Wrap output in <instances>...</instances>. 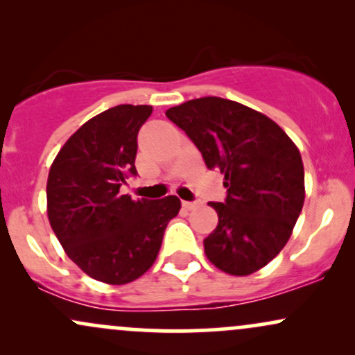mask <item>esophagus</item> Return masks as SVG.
I'll return each mask as SVG.
<instances>
[{
    "label": "esophagus",
    "instance_id": "obj_1",
    "mask_svg": "<svg viewBox=\"0 0 355 355\" xmlns=\"http://www.w3.org/2000/svg\"><path fill=\"white\" fill-rule=\"evenodd\" d=\"M182 205L185 210H195L198 207V202H182Z\"/></svg>",
    "mask_w": 355,
    "mask_h": 355
}]
</instances>
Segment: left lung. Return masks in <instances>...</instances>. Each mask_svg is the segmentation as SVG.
<instances>
[{"label":"left lung","mask_w":355,"mask_h":355,"mask_svg":"<svg viewBox=\"0 0 355 355\" xmlns=\"http://www.w3.org/2000/svg\"><path fill=\"white\" fill-rule=\"evenodd\" d=\"M225 175L218 225L203 240L207 259L230 275H250L279 255L304 207L299 148L274 120L237 103L203 96L165 113Z\"/></svg>","instance_id":"1"}]
</instances>
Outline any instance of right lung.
<instances>
[{"label": "right lung", "mask_w": 355, "mask_h": 355, "mask_svg": "<svg viewBox=\"0 0 355 355\" xmlns=\"http://www.w3.org/2000/svg\"><path fill=\"white\" fill-rule=\"evenodd\" d=\"M150 105H118L83 123L53 160L48 220L67 255L100 282L123 285L153 266L164 232L182 203L132 200L121 185L137 175V135Z\"/></svg>", "instance_id": "obj_1"}]
</instances>
